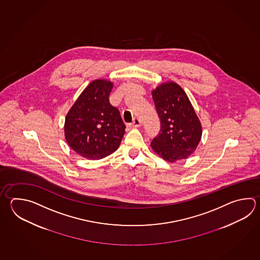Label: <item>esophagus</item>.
Segmentation results:
<instances>
[{"instance_id":"obj_1","label":"esophagus","mask_w":260,"mask_h":260,"mask_svg":"<svg viewBox=\"0 0 260 260\" xmlns=\"http://www.w3.org/2000/svg\"><path fill=\"white\" fill-rule=\"evenodd\" d=\"M128 125H129L131 127H138L140 126H142V121L139 118H134L133 121L132 123H129Z\"/></svg>"}]
</instances>
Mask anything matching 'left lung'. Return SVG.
<instances>
[{
    "instance_id": "left-lung-1",
    "label": "left lung",
    "mask_w": 260,
    "mask_h": 260,
    "mask_svg": "<svg viewBox=\"0 0 260 260\" xmlns=\"http://www.w3.org/2000/svg\"><path fill=\"white\" fill-rule=\"evenodd\" d=\"M152 94L161 124L152 148L169 162L187 158L202 136L201 123L188 96L175 82L160 85Z\"/></svg>"
}]
</instances>
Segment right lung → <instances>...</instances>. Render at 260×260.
Segmentation results:
<instances>
[{"label":"right lung","mask_w":260,"mask_h":260,"mask_svg":"<svg viewBox=\"0 0 260 260\" xmlns=\"http://www.w3.org/2000/svg\"><path fill=\"white\" fill-rule=\"evenodd\" d=\"M112 89V82L107 80L90 82L66 117V140L85 158L94 160L111 154L124 136L126 126L120 113L109 102Z\"/></svg>","instance_id":"obj_1"}]
</instances>
